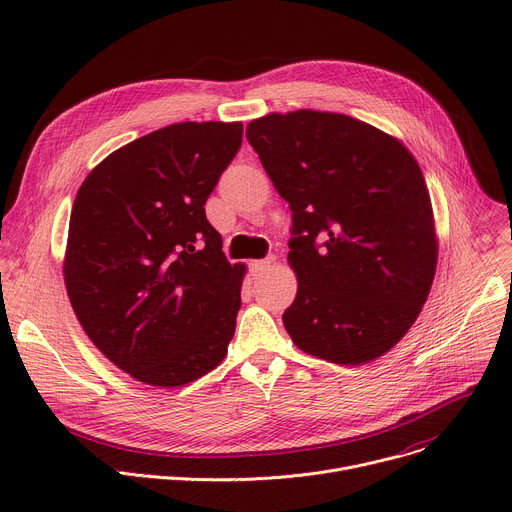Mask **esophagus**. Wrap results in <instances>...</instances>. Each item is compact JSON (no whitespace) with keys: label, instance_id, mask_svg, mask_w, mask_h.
<instances>
[{"label":"esophagus","instance_id":"1","mask_svg":"<svg viewBox=\"0 0 512 512\" xmlns=\"http://www.w3.org/2000/svg\"><path fill=\"white\" fill-rule=\"evenodd\" d=\"M271 263H275V257H273V255H271V257H267V259L251 261V265H249V267H251V273H253V275H261V273H263Z\"/></svg>","mask_w":512,"mask_h":512}]
</instances>
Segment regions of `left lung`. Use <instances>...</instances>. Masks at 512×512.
Masks as SVG:
<instances>
[{
	"label": "left lung",
	"mask_w": 512,
	"mask_h": 512,
	"mask_svg": "<svg viewBox=\"0 0 512 512\" xmlns=\"http://www.w3.org/2000/svg\"><path fill=\"white\" fill-rule=\"evenodd\" d=\"M291 208L298 294L283 326L298 348L364 364L389 352L425 304L437 263L429 192L405 145L340 113H271L247 127Z\"/></svg>",
	"instance_id": "left-lung-1"
}]
</instances>
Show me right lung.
I'll use <instances>...</instances> for the list:
<instances>
[{"label":"right lung","mask_w":512,"mask_h":512,"mask_svg":"<svg viewBox=\"0 0 512 512\" xmlns=\"http://www.w3.org/2000/svg\"><path fill=\"white\" fill-rule=\"evenodd\" d=\"M243 123H174L107 156L72 204L68 300L93 344L133 379L188 385L221 364L245 265H231L204 204Z\"/></svg>","instance_id":"add662e5"}]
</instances>
